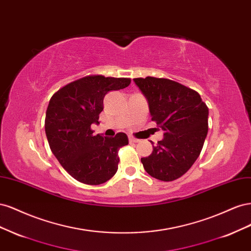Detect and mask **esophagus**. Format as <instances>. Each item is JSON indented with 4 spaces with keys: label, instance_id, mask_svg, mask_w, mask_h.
Wrapping results in <instances>:
<instances>
[{
    "label": "esophagus",
    "instance_id": "1",
    "mask_svg": "<svg viewBox=\"0 0 251 251\" xmlns=\"http://www.w3.org/2000/svg\"><path fill=\"white\" fill-rule=\"evenodd\" d=\"M128 141H130L131 143H136V142H138L139 140L137 138H135L134 136H128Z\"/></svg>",
    "mask_w": 251,
    "mask_h": 251
}]
</instances>
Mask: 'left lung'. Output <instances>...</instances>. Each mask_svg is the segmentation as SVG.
I'll use <instances>...</instances> for the list:
<instances>
[{"label": "left lung", "mask_w": 251, "mask_h": 251, "mask_svg": "<svg viewBox=\"0 0 251 251\" xmlns=\"http://www.w3.org/2000/svg\"><path fill=\"white\" fill-rule=\"evenodd\" d=\"M134 81L148 100L151 120L164 132L153 153L141 158L143 168L158 180H176L201 153L208 131L207 105L197 91L177 81L153 76Z\"/></svg>", "instance_id": "1"}]
</instances>
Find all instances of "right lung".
<instances>
[{
    "label": "right lung",
    "mask_w": 251,
    "mask_h": 251,
    "mask_svg": "<svg viewBox=\"0 0 251 251\" xmlns=\"http://www.w3.org/2000/svg\"><path fill=\"white\" fill-rule=\"evenodd\" d=\"M130 83L126 77L87 75L67 83L51 97L45 118L49 147L67 173L81 183L101 184L117 172L118 151L128 144L126 134L118 133L113 138L93 135L91 125L100 124L104 95Z\"/></svg>",
    "instance_id": "obj_1"
}]
</instances>
